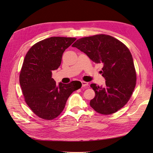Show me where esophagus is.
Returning <instances> with one entry per match:
<instances>
[{"instance_id":"obj_1","label":"esophagus","mask_w":153,"mask_h":153,"mask_svg":"<svg viewBox=\"0 0 153 153\" xmlns=\"http://www.w3.org/2000/svg\"><path fill=\"white\" fill-rule=\"evenodd\" d=\"M81 84H82V87H86V88L89 87V84L87 82L81 81Z\"/></svg>"}]
</instances>
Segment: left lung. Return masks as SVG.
<instances>
[{
	"mask_svg": "<svg viewBox=\"0 0 153 153\" xmlns=\"http://www.w3.org/2000/svg\"><path fill=\"white\" fill-rule=\"evenodd\" d=\"M97 64L103 65L100 73L105 79L104 87L91 84L95 92L90 106L99 114L110 115L121 109L129 100L136 84L132 54L117 39L97 35L77 39L72 45Z\"/></svg>",
	"mask_w": 153,
	"mask_h": 153,
	"instance_id": "8db88e82",
	"label": "left lung"
}]
</instances>
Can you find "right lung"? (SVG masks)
Returning a JSON list of instances; mask_svg holds the SVG:
<instances>
[{
	"instance_id": "add662e5",
	"label": "right lung",
	"mask_w": 153,
	"mask_h": 153,
	"mask_svg": "<svg viewBox=\"0 0 153 153\" xmlns=\"http://www.w3.org/2000/svg\"><path fill=\"white\" fill-rule=\"evenodd\" d=\"M75 38L50 37L35 44L26 53L19 82L27 106L39 118L52 120L63 111L70 95L79 89V81L56 85L52 71L61 64L64 51Z\"/></svg>"
}]
</instances>
